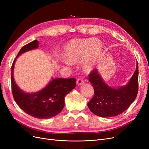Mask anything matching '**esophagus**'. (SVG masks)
Segmentation results:
<instances>
[{
	"instance_id": "esophagus-1",
	"label": "esophagus",
	"mask_w": 149,
	"mask_h": 149,
	"mask_svg": "<svg viewBox=\"0 0 149 149\" xmlns=\"http://www.w3.org/2000/svg\"><path fill=\"white\" fill-rule=\"evenodd\" d=\"M84 83V81L82 78H78L77 79V81H76V83H77L78 85H81Z\"/></svg>"
}]
</instances>
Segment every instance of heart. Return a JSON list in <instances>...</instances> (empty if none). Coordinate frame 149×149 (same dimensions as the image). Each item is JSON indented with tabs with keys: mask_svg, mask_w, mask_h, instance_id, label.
Masks as SVG:
<instances>
[{
	"mask_svg": "<svg viewBox=\"0 0 149 149\" xmlns=\"http://www.w3.org/2000/svg\"><path fill=\"white\" fill-rule=\"evenodd\" d=\"M102 52V45L97 40H73L66 47L65 56L69 62H74L84 58V67L89 70L96 63Z\"/></svg>",
	"mask_w": 149,
	"mask_h": 149,
	"instance_id": "heart-1",
	"label": "heart"
}]
</instances>
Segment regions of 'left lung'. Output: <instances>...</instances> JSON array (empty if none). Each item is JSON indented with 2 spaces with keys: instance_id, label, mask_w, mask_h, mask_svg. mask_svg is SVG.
<instances>
[{
  "instance_id": "obj_1",
  "label": "left lung",
  "mask_w": 149,
  "mask_h": 149,
  "mask_svg": "<svg viewBox=\"0 0 149 149\" xmlns=\"http://www.w3.org/2000/svg\"><path fill=\"white\" fill-rule=\"evenodd\" d=\"M88 77L94 88V94L88 102V106L96 116L103 118L118 116L127 109L137 97L139 90L137 63L136 70L129 83L118 89L107 86L103 81L96 69L90 72Z\"/></svg>"
}]
</instances>
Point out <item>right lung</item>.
Wrapping results in <instances>:
<instances>
[{"label": "right lung", "instance_id": "right-lung-1", "mask_svg": "<svg viewBox=\"0 0 149 149\" xmlns=\"http://www.w3.org/2000/svg\"><path fill=\"white\" fill-rule=\"evenodd\" d=\"M39 42L35 40L22 47L12 65L11 84L13 98L26 114L38 119H48L55 116L65 106V97L76 86L74 78L53 79L46 88L35 93L22 91L13 79V71L16 58L22 53L37 48Z\"/></svg>", "mask_w": 149, "mask_h": 149}]
</instances>
